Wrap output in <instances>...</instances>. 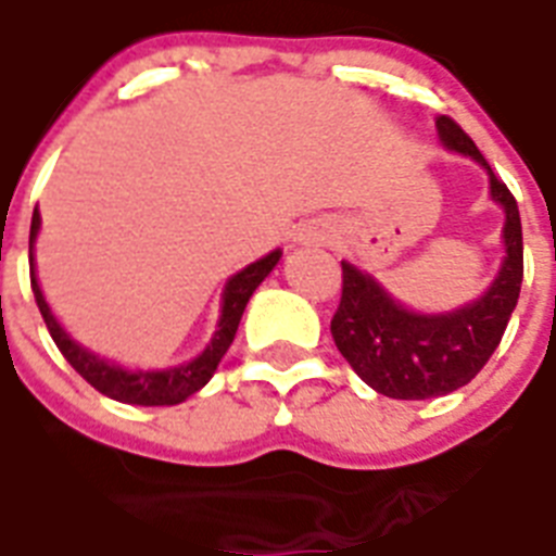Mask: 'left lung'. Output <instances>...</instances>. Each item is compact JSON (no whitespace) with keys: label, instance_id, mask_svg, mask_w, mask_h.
I'll return each instance as SVG.
<instances>
[{"label":"left lung","instance_id":"obj_1","mask_svg":"<svg viewBox=\"0 0 556 556\" xmlns=\"http://www.w3.org/2000/svg\"><path fill=\"white\" fill-rule=\"evenodd\" d=\"M438 132L446 148L488 167L490 193L505 208L507 257L493 287L476 304L446 316L408 313L371 275L342 264V299L330 318L333 342L374 391L394 400L441 397L467 386L505 337L522 287V219L514 193L450 115L438 118Z\"/></svg>","mask_w":556,"mask_h":556}]
</instances>
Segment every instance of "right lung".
<instances>
[{
  "instance_id": "obj_1",
  "label": "right lung",
  "mask_w": 556,
  "mask_h": 556,
  "mask_svg": "<svg viewBox=\"0 0 556 556\" xmlns=\"http://www.w3.org/2000/svg\"><path fill=\"white\" fill-rule=\"evenodd\" d=\"M37 229H40V211L34 208L31 217V238H28V257H31V290L34 299H37V307L42 313V321L49 327L54 345L60 348V354L66 356V363L75 368L80 377H84L92 389H98L106 397L118 400V403H130V406H176L182 403L191 394L205 386L211 380V374L217 371L219 359L226 356L229 345L235 342V333H238L240 316L247 309L252 292L257 290V283L264 281L266 275L273 273V266L278 264L281 252H269L266 257L249 264L243 273H238L226 283V292H223V316H219V325L214 330V339L208 342V348L202 351L197 359L185 365H176V368H167V371H124L118 365H110L98 359L94 354H89L86 348L75 345L72 339L63 333V327L54 321L49 304L42 299L40 283H37V275H34V238H37Z\"/></svg>"
}]
</instances>
